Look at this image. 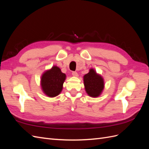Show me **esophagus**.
<instances>
[{"mask_svg": "<svg viewBox=\"0 0 149 149\" xmlns=\"http://www.w3.org/2000/svg\"><path fill=\"white\" fill-rule=\"evenodd\" d=\"M72 75L74 76V77H78V74L77 73V72H76V71L72 72Z\"/></svg>", "mask_w": 149, "mask_h": 149, "instance_id": "1", "label": "esophagus"}]
</instances>
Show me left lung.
<instances>
[{
	"instance_id": "8db88e82",
	"label": "left lung",
	"mask_w": 149,
	"mask_h": 149,
	"mask_svg": "<svg viewBox=\"0 0 149 149\" xmlns=\"http://www.w3.org/2000/svg\"><path fill=\"white\" fill-rule=\"evenodd\" d=\"M86 92L89 96L96 97L102 93L104 83L102 76L97 74L94 69H90L89 73L83 77Z\"/></svg>"
}]
</instances>
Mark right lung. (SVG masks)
<instances>
[{
    "label": "right lung",
    "instance_id": "add662e5",
    "mask_svg": "<svg viewBox=\"0 0 149 149\" xmlns=\"http://www.w3.org/2000/svg\"><path fill=\"white\" fill-rule=\"evenodd\" d=\"M66 74L60 68L53 66L50 70L44 72L41 78V87L43 92L48 97L58 96L63 89Z\"/></svg>",
    "mask_w": 149,
    "mask_h": 149
}]
</instances>
